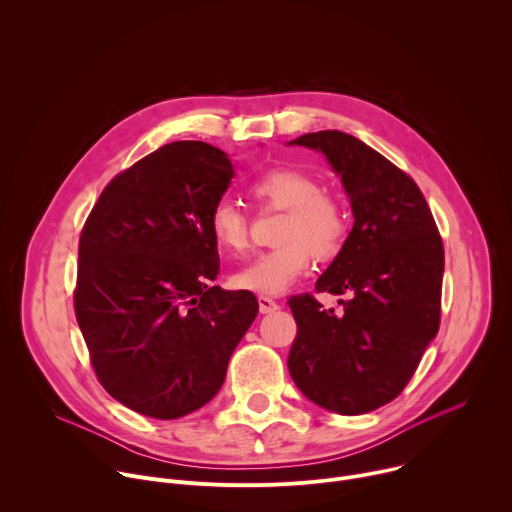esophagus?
Returning <instances> with one entry per match:
<instances>
[{
    "instance_id": "34e87169",
    "label": "esophagus",
    "mask_w": 512,
    "mask_h": 512,
    "mask_svg": "<svg viewBox=\"0 0 512 512\" xmlns=\"http://www.w3.org/2000/svg\"><path fill=\"white\" fill-rule=\"evenodd\" d=\"M257 302H259V312L261 314H271V312L279 310V304L273 298H269V296H259Z\"/></svg>"
}]
</instances>
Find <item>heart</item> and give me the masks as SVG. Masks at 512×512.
<instances>
[{
	"mask_svg": "<svg viewBox=\"0 0 512 512\" xmlns=\"http://www.w3.org/2000/svg\"><path fill=\"white\" fill-rule=\"evenodd\" d=\"M261 208L285 210L275 249L263 251L231 275L235 289L261 296H277L302 277L312 253L332 259L344 247L348 212L342 200L320 182L296 168H273L257 176L249 186ZM212 243L225 253H243L249 245V216L231 198L216 200L206 221Z\"/></svg>",
	"mask_w": 512,
	"mask_h": 512,
	"instance_id": "obj_1",
	"label": "heart"
}]
</instances>
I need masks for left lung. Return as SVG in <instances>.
I'll return each instance as SVG.
<instances>
[{"mask_svg":"<svg viewBox=\"0 0 512 512\" xmlns=\"http://www.w3.org/2000/svg\"><path fill=\"white\" fill-rule=\"evenodd\" d=\"M291 143L328 158L354 225L316 281V291L348 296L342 312L312 294L287 300L298 324L287 369L316 405L369 413L405 389L440 328L444 243L413 178L367 143L334 129Z\"/></svg>","mask_w":512,"mask_h":512,"instance_id":"1","label":"left lung"}]
</instances>
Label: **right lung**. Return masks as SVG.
Wrapping results in <instances>:
<instances>
[{
	"label": "right lung",
	"mask_w": 512,
	"mask_h": 512,
	"mask_svg": "<svg viewBox=\"0 0 512 512\" xmlns=\"http://www.w3.org/2000/svg\"><path fill=\"white\" fill-rule=\"evenodd\" d=\"M235 168L204 141H174L117 174L79 241L75 314L105 391L154 419L206 405L259 304L210 281L206 221Z\"/></svg>",
	"instance_id": "right-lung-1"
}]
</instances>
